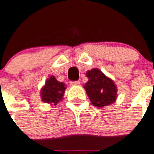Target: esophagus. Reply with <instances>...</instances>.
Listing matches in <instances>:
<instances>
[{
    "label": "esophagus",
    "mask_w": 154,
    "mask_h": 154,
    "mask_svg": "<svg viewBox=\"0 0 154 154\" xmlns=\"http://www.w3.org/2000/svg\"><path fill=\"white\" fill-rule=\"evenodd\" d=\"M80 82L79 80H76V81H70V85H79Z\"/></svg>",
    "instance_id": "esophagus-1"
}]
</instances>
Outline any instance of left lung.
<instances>
[{
  "label": "left lung",
  "instance_id": "1",
  "mask_svg": "<svg viewBox=\"0 0 154 154\" xmlns=\"http://www.w3.org/2000/svg\"><path fill=\"white\" fill-rule=\"evenodd\" d=\"M88 82L84 89L91 103L97 107H103L113 103L117 98V87L111 79L106 77L98 69L87 72Z\"/></svg>",
  "mask_w": 154,
  "mask_h": 154
}]
</instances>
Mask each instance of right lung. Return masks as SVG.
<instances>
[{
	"mask_svg": "<svg viewBox=\"0 0 154 154\" xmlns=\"http://www.w3.org/2000/svg\"><path fill=\"white\" fill-rule=\"evenodd\" d=\"M65 85L63 83L58 82L54 76L47 80V82L41 90V95L42 100L45 103H53L57 104L64 94Z\"/></svg>",
	"mask_w": 154,
	"mask_h": 154,
	"instance_id": "1",
	"label": "right lung"
}]
</instances>
